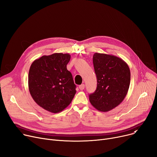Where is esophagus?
Here are the masks:
<instances>
[{
  "label": "esophagus",
  "instance_id": "1",
  "mask_svg": "<svg viewBox=\"0 0 157 157\" xmlns=\"http://www.w3.org/2000/svg\"><path fill=\"white\" fill-rule=\"evenodd\" d=\"M79 88L81 90H83L85 89V85L84 84H82L81 85L79 86Z\"/></svg>",
  "mask_w": 157,
  "mask_h": 157
}]
</instances>
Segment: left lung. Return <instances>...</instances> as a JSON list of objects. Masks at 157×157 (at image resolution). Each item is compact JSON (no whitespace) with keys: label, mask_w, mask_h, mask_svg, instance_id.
Wrapping results in <instances>:
<instances>
[{"label":"left lung","mask_w":157,"mask_h":157,"mask_svg":"<svg viewBox=\"0 0 157 157\" xmlns=\"http://www.w3.org/2000/svg\"><path fill=\"white\" fill-rule=\"evenodd\" d=\"M93 63L97 86L89 100L99 111L108 112L116 108L127 94L130 83V71L127 63L113 55L95 53Z\"/></svg>","instance_id":"obj_1"}]
</instances>
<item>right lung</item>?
<instances>
[{
  "label": "right lung",
  "instance_id": "add662e5",
  "mask_svg": "<svg viewBox=\"0 0 157 157\" xmlns=\"http://www.w3.org/2000/svg\"><path fill=\"white\" fill-rule=\"evenodd\" d=\"M69 53L44 55L31 64L29 89L34 101L44 109L53 113L62 111L76 94V85L67 69Z\"/></svg>",
  "mask_w": 157,
  "mask_h": 157
}]
</instances>
